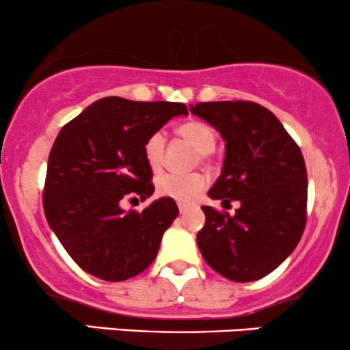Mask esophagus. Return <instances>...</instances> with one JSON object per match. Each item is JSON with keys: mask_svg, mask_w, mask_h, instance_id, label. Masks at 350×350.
Masks as SVG:
<instances>
[{"mask_svg": "<svg viewBox=\"0 0 350 350\" xmlns=\"http://www.w3.org/2000/svg\"><path fill=\"white\" fill-rule=\"evenodd\" d=\"M178 207H179L180 214H184V212H187L189 208H191V206H189V204H184V202H178Z\"/></svg>", "mask_w": 350, "mask_h": 350, "instance_id": "obj_1", "label": "esophagus"}]
</instances>
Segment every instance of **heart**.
I'll return each instance as SVG.
<instances>
[{
    "instance_id": "b5f03b06",
    "label": "heart",
    "mask_w": 350,
    "mask_h": 350,
    "mask_svg": "<svg viewBox=\"0 0 350 350\" xmlns=\"http://www.w3.org/2000/svg\"><path fill=\"white\" fill-rule=\"evenodd\" d=\"M179 136H183L199 152H202V158L214 150L215 146V133L211 126L202 122H186L176 128ZM164 148H166V139L161 131H154L146 138L143 144V154L146 159L148 166L152 171H158L164 161ZM207 180L199 172H191V174H178V172H164L156 179V191L163 198H170L179 202H192L200 192L206 189Z\"/></svg>"
}]
</instances>
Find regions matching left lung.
Returning a JSON list of instances; mask_svg holds the SVG:
<instances>
[{"label":"left lung","mask_w":350,"mask_h":350,"mask_svg":"<svg viewBox=\"0 0 350 350\" xmlns=\"http://www.w3.org/2000/svg\"><path fill=\"white\" fill-rule=\"evenodd\" d=\"M226 139L222 174L208 198L240 200L235 214L204 206L198 234L208 267L232 281H255L278 268L306 227L308 174L303 152L280 120L255 102L191 107Z\"/></svg>","instance_id":"left-lung-1"}]
</instances>
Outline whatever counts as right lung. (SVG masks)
I'll use <instances>...</instances> for the list:
<instances>
[{"mask_svg": "<svg viewBox=\"0 0 350 350\" xmlns=\"http://www.w3.org/2000/svg\"><path fill=\"white\" fill-rule=\"evenodd\" d=\"M178 115H187L184 103L107 97L59 131L47 161L44 214L83 271L123 281L156 258L163 234L179 214L174 199L161 198L142 212H124L120 204L152 194L143 144Z\"/></svg>", "mask_w": 350, "mask_h": 350, "instance_id": "add662e5", "label": "right lung"}]
</instances>
